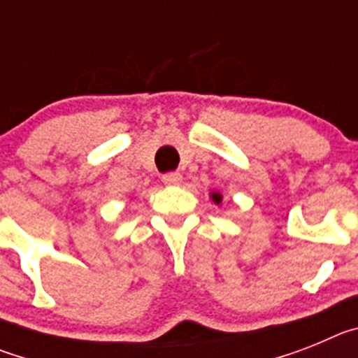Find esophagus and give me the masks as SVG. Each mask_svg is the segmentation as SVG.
<instances>
[{
    "instance_id": "1",
    "label": "esophagus",
    "mask_w": 358,
    "mask_h": 358,
    "mask_svg": "<svg viewBox=\"0 0 358 358\" xmlns=\"http://www.w3.org/2000/svg\"><path fill=\"white\" fill-rule=\"evenodd\" d=\"M181 181H182V176L179 172H170V173H164L163 176V182L169 186L179 185Z\"/></svg>"
}]
</instances>
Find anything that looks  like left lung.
Instances as JSON below:
<instances>
[{
  "mask_svg": "<svg viewBox=\"0 0 358 358\" xmlns=\"http://www.w3.org/2000/svg\"><path fill=\"white\" fill-rule=\"evenodd\" d=\"M210 197L215 204H220V202H222V194H218V192H211Z\"/></svg>",
  "mask_w": 358,
  "mask_h": 358,
  "instance_id": "obj_1",
  "label": "left lung"
}]
</instances>
